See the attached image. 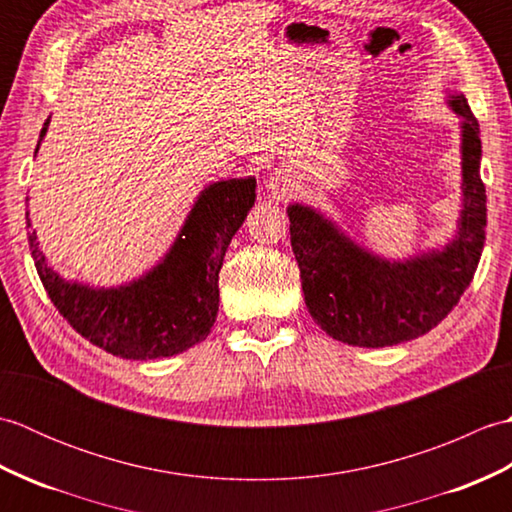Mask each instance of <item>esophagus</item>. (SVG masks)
Segmentation results:
<instances>
[{
  "label": "esophagus",
  "mask_w": 512,
  "mask_h": 512,
  "mask_svg": "<svg viewBox=\"0 0 512 512\" xmlns=\"http://www.w3.org/2000/svg\"><path fill=\"white\" fill-rule=\"evenodd\" d=\"M286 182H288V173L277 169V171L270 173L268 187H270V189H281V187H286Z\"/></svg>",
  "instance_id": "obj_1"
}]
</instances>
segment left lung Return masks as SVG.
Returning <instances> with one entry per match:
<instances>
[{
	"mask_svg": "<svg viewBox=\"0 0 512 512\" xmlns=\"http://www.w3.org/2000/svg\"><path fill=\"white\" fill-rule=\"evenodd\" d=\"M462 116L464 211L447 250L389 264L356 248L308 206H290V244L306 306L332 339L387 347L418 339L458 306L480 264L486 239V187L480 176V125L464 94L451 96Z\"/></svg>",
	"mask_w": 512,
	"mask_h": 512,
	"instance_id": "obj_1",
	"label": "left lung"
}]
</instances>
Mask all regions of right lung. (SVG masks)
<instances>
[{
    "mask_svg": "<svg viewBox=\"0 0 512 512\" xmlns=\"http://www.w3.org/2000/svg\"><path fill=\"white\" fill-rule=\"evenodd\" d=\"M46 129L48 121L39 138ZM255 184V178L211 184L195 202L165 262L147 277L116 290L68 284L52 273L39 250L37 233L26 220L41 284L61 317L105 352L151 361L189 350L209 336L215 323L220 303L217 277L228 244L255 204Z\"/></svg>",
    "mask_w": 512,
    "mask_h": 512,
    "instance_id": "right-lung-1",
    "label": "right lung"
}]
</instances>
